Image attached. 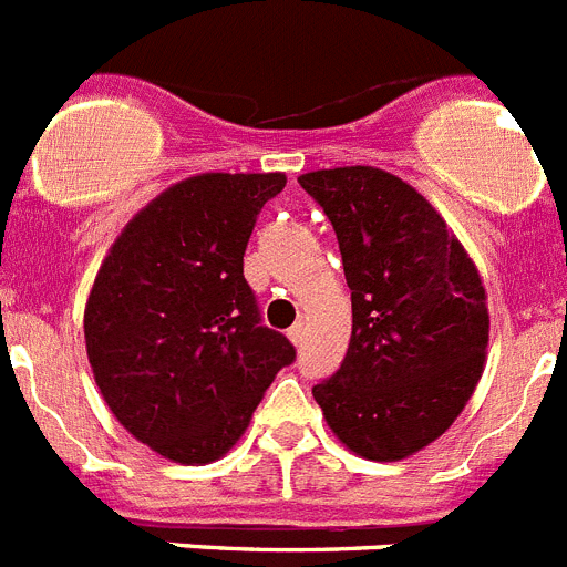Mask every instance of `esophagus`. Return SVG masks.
<instances>
[{
    "mask_svg": "<svg viewBox=\"0 0 567 567\" xmlns=\"http://www.w3.org/2000/svg\"><path fill=\"white\" fill-rule=\"evenodd\" d=\"M287 334H289V340H292L295 346H300V343H303V334H307V329H303V323H295V327L289 329Z\"/></svg>",
    "mask_w": 567,
    "mask_h": 567,
    "instance_id": "esophagus-1",
    "label": "esophagus"
}]
</instances>
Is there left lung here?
Wrapping results in <instances>:
<instances>
[{
  "instance_id": "left-lung-1",
  "label": "left lung",
  "mask_w": 567,
  "mask_h": 567,
  "mask_svg": "<svg viewBox=\"0 0 567 567\" xmlns=\"http://www.w3.org/2000/svg\"><path fill=\"white\" fill-rule=\"evenodd\" d=\"M298 184L332 221L352 289L346 358L312 394L346 449L394 463L437 440L483 374V280L437 209L398 175L334 167Z\"/></svg>"
}]
</instances>
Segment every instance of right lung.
I'll return each mask as SVG.
<instances>
[{
  "instance_id": "right-lung-1",
  "label": "right lung",
  "mask_w": 567,
  "mask_h": 567,
  "mask_svg": "<svg viewBox=\"0 0 567 567\" xmlns=\"http://www.w3.org/2000/svg\"><path fill=\"white\" fill-rule=\"evenodd\" d=\"M284 173H204L122 229L84 309V343L115 420L173 463L224 457L295 346L260 323L244 252Z\"/></svg>"
}]
</instances>
